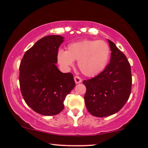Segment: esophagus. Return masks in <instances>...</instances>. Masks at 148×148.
Segmentation results:
<instances>
[{
    "label": "esophagus",
    "instance_id": "34e87169",
    "mask_svg": "<svg viewBox=\"0 0 148 148\" xmlns=\"http://www.w3.org/2000/svg\"><path fill=\"white\" fill-rule=\"evenodd\" d=\"M74 81H75L76 84H80V83L82 82V79H81L79 76H74Z\"/></svg>",
    "mask_w": 148,
    "mask_h": 148
}]
</instances>
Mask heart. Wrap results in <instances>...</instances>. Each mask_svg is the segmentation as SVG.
<instances>
[{
  "instance_id": "b5f03b06",
  "label": "heart",
  "mask_w": 148,
  "mask_h": 148,
  "mask_svg": "<svg viewBox=\"0 0 148 148\" xmlns=\"http://www.w3.org/2000/svg\"><path fill=\"white\" fill-rule=\"evenodd\" d=\"M111 49L106 42L85 40L67 45V50H59L57 59L65 68L73 67L78 60V67L84 75L95 76L106 68L110 58Z\"/></svg>"
}]
</instances>
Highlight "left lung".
<instances>
[{"label": "left lung", "mask_w": 148, "mask_h": 148, "mask_svg": "<svg viewBox=\"0 0 148 148\" xmlns=\"http://www.w3.org/2000/svg\"><path fill=\"white\" fill-rule=\"evenodd\" d=\"M110 63L92 79L83 81L86 87L84 100L88 111L95 117L116 113L124 106L132 90L131 66L127 57L111 40Z\"/></svg>", "instance_id": "8db88e82"}]
</instances>
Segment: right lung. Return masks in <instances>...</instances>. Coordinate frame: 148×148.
<instances>
[{"instance_id": "1", "label": "right lung", "mask_w": 148, "mask_h": 148, "mask_svg": "<svg viewBox=\"0 0 148 148\" xmlns=\"http://www.w3.org/2000/svg\"><path fill=\"white\" fill-rule=\"evenodd\" d=\"M64 41L60 35L40 39L25 53L19 66V84L25 103L43 115L58 114L66 96L75 86L71 73L61 72L58 62V48Z\"/></svg>"}]
</instances>
